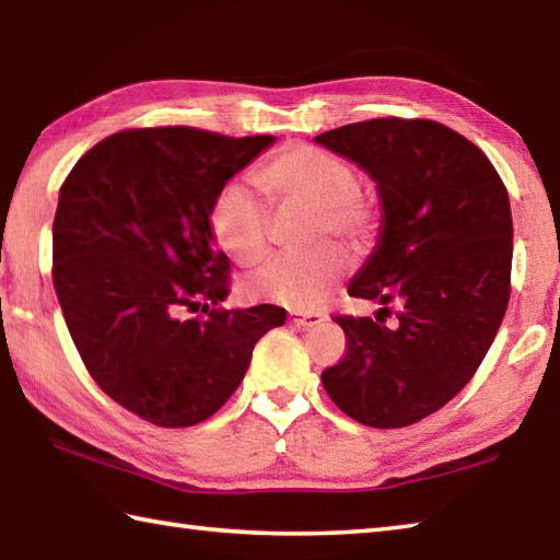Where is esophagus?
Instances as JSON below:
<instances>
[{"label":"esophagus","instance_id":"obj_1","mask_svg":"<svg viewBox=\"0 0 560 560\" xmlns=\"http://www.w3.org/2000/svg\"><path fill=\"white\" fill-rule=\"evenodd\" d=\"M289 320L299 327H313V325H320L325 320V315L323 313H291Z\"/></svg>","mask_w":560,"mask_h":560}]
</instances>
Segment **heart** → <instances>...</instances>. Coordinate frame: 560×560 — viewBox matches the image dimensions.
Returning <instances> with one entry per match:
<instances>
[{
    "mask_svg": "<svg viewBox=\"0 0 560 560\" xmlns=\"http://www.w3.org/2000/svg\"><path fill=\"white\" fill-rule=\"evenodd\" d=\"M255 182L277 208L313 211L311 240L337 237L366 245L378 230V213L361 196V177L352 162L317 145H291L255 172ZM211 233L240 265H257L269 249V208L245 186L228 184L211 206ZM347 259L332 245L308 255H281L267 261L247 281L257 299L293 311H315L342 281Z\"/></svg>",
    "mask_w": 560,
    "mask_h": 560,
    "instance_id": "1",
    "label": "heart"
}]
</instances>
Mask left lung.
I'll use <instances>...</instances> for the list:
<instances>
[{
    "instance_id": "obj_1",
    "label": "left lung",
    "mask_w": 560,
    "mask_h": 560,
    "mask_svg": "<svg viewBox=\"0 0 560 560\" xmlns=\"http://www.w3.org/2000/svg\"><path fill=\"white\" fill-rule=\"evenodd\" d=\"M315 140L364 167L383 201L381 245L349 295L400 303L393 327L386 317H332L347 347L323 386L361 424H415L474 378L505 317L508 189L483 150L430 118L359 120Z\"/></svg>"
}]
</instances>
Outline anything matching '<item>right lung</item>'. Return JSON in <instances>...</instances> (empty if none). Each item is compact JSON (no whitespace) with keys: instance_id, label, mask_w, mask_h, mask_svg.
I'll return each mask as SVG.
<instances>
[{"instance_id":"add662e5","label":"right lung","mask_w":560,"mask_h":560,"mask_svg":"<svg viewBox=\"0 0 560 560\" xmlns=\"http://www.w3.org/2000/svg\"><path fill=\"white\" fill-rule=\"evenodd\" d=\"M271 142L128 128L86 150L60 186L52 287L65 323L96 386L140 420L170 430L208 420L245 378L259 337L287 323L269 303L218 308L230 259L208 223L225 182ZM199 304L206 318L183 317Z\"/></svg>"}]
</instances>
